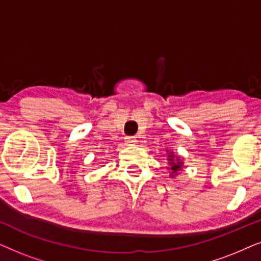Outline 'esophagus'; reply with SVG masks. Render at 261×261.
<instances>
[{
    "label": "esophagus",
    "instance_id": "esophagus-1",
    "mask_svg": "<svg viewBox=\"0 0 261 261\" xmlns=\"http://www.w3.org/2000/svg\"><path fill=\"white\" fill-rule=\"evenodd\" d=\"M124 141H126L127 145H134L135 142H137V138H135V137H126Z\"/></svg>",
    "mask_w": 261,
    "mask_h": 261
}]
</instances>
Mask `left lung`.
I'll return each mask as SVG.
<instances>
[{
  "instance_id": "8db88e82",
  "label": "left lung",
  "mask_w": 261,
  "mask_h": 261,
  "mask_svg": "<svg viewBox=\"0 0 261 261\" xmlns=\"http://www.w3.org/2000/svg\"><path fill=\"white\" fill-rule=\"evenodd\" d=\"M169 165H170V170H171V177H176L178 172L181 170V166H183V162L179 159V156L174 155L172 152L169 153Z\"/></svg>"
}]
</instances>
